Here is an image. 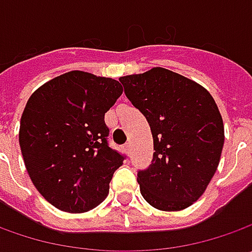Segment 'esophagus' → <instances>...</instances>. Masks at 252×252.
<instances>
[{
	"label": "esophagus",
	"instance_id": "34e87169",
	"mask_svg": "<svg viewBox=\"0 0 252 252\" xmlns=\"http://www.w3.org/2000/svg\"><path fill=\"white\" fill-rule=\"evenodd\" d=\"M123 149H125V151H126V154H130V144H129V143H126Z\"/></svg>",
	"mask_w": 252,
	"mask_h": 252
}]
</instances>
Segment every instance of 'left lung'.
I'll use <instances>...</instances> for the list:
<instances>
[{
  "mask_svg": "<svg viewBox=\"0 0 252 252\" xmlns=\"http://www.w3.org/2000/svg\"><path fill=\"white\" fill-rule=\"evenodd\" d=\"M119 81L146 116L154 141L150 167L137 174L143 198L164 212L189 208L208 188L224 144L223 119L213 96L162 67Z\"/></svg>",
  "mask_w": 252,
  "mask_h": 252,
  "instance_id": "1",
  "label": "left lung"
}]
</instances>
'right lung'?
Here are the masks:
<instances>
[{"mask_svg":"<svg viewBox=\"0 0 252 252\" xmlns=\"http://www.w3.org/2000/svg\"><path fill=\"white\" fill-rule=\"evenodd\" d=\"M119 81L68 71L26 102L19 146L33 185L54 208L84 213L108 196L125 157L108 144L105 113L122 95Z\"/></svg>","mask_w":252,"mask_h":252,"instance_id":"right-lung-1","label":"right lung"}]
</instances>
